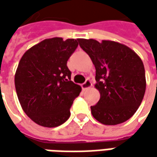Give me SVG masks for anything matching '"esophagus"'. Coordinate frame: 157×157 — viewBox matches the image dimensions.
Here are the masks:
<instances>
[{
  "mask_svg": "<svg viewBox=\"0 0 157 157\" xmlns=\"http://www.w3.org/2000/svg\"><path fill=\"white\" fill-rule=\"evenodd\" d=\"M92 86H93V84H92V81H91L90 79H86V82H85V83H83V84L81 85L82 89H83V90H86V89H88V88L91 87Z\"/></svg>",
  "mask_w": 157,
  "mask_h": 157,
  "instance_id": "1",
  "label": "esophagus"
}]
</instances>
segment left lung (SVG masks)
Returning <instances> with one entry per match:
<instances>
[{
    "label": "left lung",
    "mask_w": 157,
    "mask_h": 157,
    "mask_svg": "<svg viewBox=\"0 0 157 157\" xmlns=\"http://www.w3.org/2000/svg\"><path fill=\"white\" fill-rule=\"evenodd\" d=\"M96 69L95 88L100 99L91 106L92 114L104 125H117L132 117L146 90L142 59L129 47L117 42L78 39Z\"/></svg>",
    "instance_id": "8db88e82"
}]
</instances>
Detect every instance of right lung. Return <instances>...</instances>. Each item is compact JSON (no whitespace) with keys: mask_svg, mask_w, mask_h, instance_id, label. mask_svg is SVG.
I'll use <instances>...</instances> for the list:
<instances>
[{"mask_svg":"<svg viewBox=\"0 0 157 157\" xmlns=\"http://www.w3.org/2000/svg\"><path fill=\"white\" fill-rule=\"evenodd\" d=\"M78 42L61 37L45 39L23 54L15 75L22 110L34 122L55 128L69 119L70 108L81 86L71 80L67 61Z\"/></svg>","mask_w":157,"mask_h":157,"instance_id":"obj_1","label":"right lung"}]
</instances>
